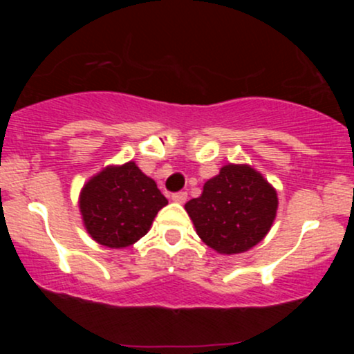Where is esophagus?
Instances as JSON below:
<instances>
[{
    "label": "esophagus",
    "instance_id": "esophagus-1",
    "mask_svg": "<svg viewBox=\"0 0 354 354\" xmlns=\"http://www.w3.org/2000/svg\"><path fill=\"white\" fill-rule=\"evenodd\" d=\"M171 200L174 203H185L188 200V193H186V191H178V193L171 194Z\"/></svg>",
    "mask_w": 354,
    "mask_h": 354
}]
</instances>
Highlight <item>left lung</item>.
<instances>
[{
    "mask_svg": "<svg viewBox=\"0 0 354 354\" xmlns=\"http://www.w3.org/2000/svg\"><path fill=\"white\" fill-rule=\"evenodd\" d=\"M198 236L223 254L258 245L270 231L278 208L276 191L250 166L226 165L206 181L200 198L185 205Z\"/></svg>",
    "mask_w": 354,
    "mask_h": 354,
    "instance_id": "1",
    "label": "left lung"
}]
</instances>
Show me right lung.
Here are the masks:
<instances>
[{
  "instance_id": "obj_1",
  "label": "right lung",
  "mask_w": 354,
  "mask_h": 354,
  "mask_svg": "<svg viewBox=\"0 0 354 354\" xmlns=\"http://www.w3.org/2000/svg\"><path fill=\"white\" fill-rule=\"evenodd\" d=\"M166 205L156 183L133 161L103 169L84 185L80 198L88 233L108 248H126L143 238Z\"/></svg>"
}]
</instances>
